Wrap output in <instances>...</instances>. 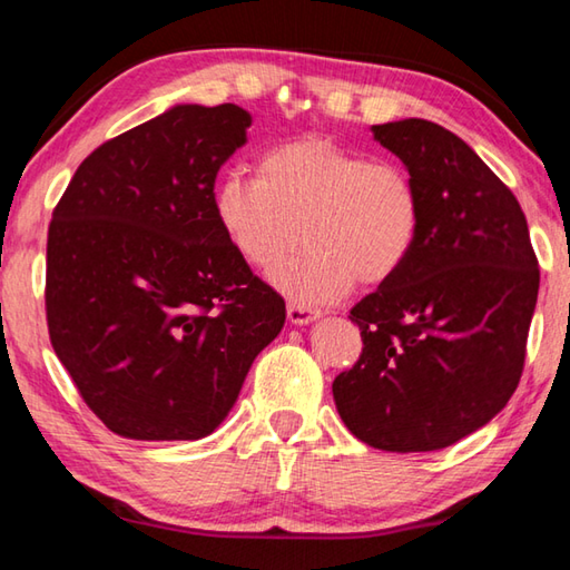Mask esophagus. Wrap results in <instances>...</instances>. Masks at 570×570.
<instances>
[{
	"label": "esophagus",
	"mask_w": 570,
	"mask_h": 570,
	"mask_svg": "<svg viewBox=\"0 0 570 570\" xmlns=\"http://www.w3.org/2000/svg\"><path fill=\"white\" fill-rule=\"evenodd\" d=\"M321 317V313L313 311V307L301 305V303H287V321L293 325H307Z\"/></svg>",
	"instance_id": "1"
}]
</instances>
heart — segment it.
<instances>
[{"mask_svg":"<svg viewBox=\"0 0 570 570\" xmlns=\"http://www.w3.org/2000/svg\"><path fill=\"white\" fill-rule=\"evenodd\" d=\"M215 215L239 255L272 269L306 237L312 249L269 279L295 301H337L357 283L381 285L411 259L423 227V197L395 163L325 137L267 149L257 175L227 173L215 187Z\"/></svg>","mask_w":570,"mask_h":570,"instance_id":"1","label":"heart"}]
</instances>
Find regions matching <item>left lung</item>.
I'll use <instances>...</instances> for the list:
<instances>
[{"label":"left lung","mask_w":570,"mask_h":570,"mask_svg":"<svg viewBox=\"0 0 570 570\" xmlns=\"http://www.w3.org/2000/svg\"><path fill=\"white\" fill-rule=\"evenodd\" d=\"M423 197L407 263L351 311L363 355L333 397L357 441L441 451L503 411L538 301V259L515 195L461 137L428 119L373 125Z\"/></svg>","instance_id":"left-lung-1"}]
</instances>
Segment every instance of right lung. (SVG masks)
<instances>
[{"label": "right lung", "mask_w": 570, "mask_h": 570, "mask_svg": "<svg viewBox=\"0 0 570 570\" xmlns=\"http://www.w3.org/2000/svg\"><path fill=\"white\" fill-rule=\"evenodd\" d=\"M253 125L237 105H175L77 167L47 237V325L109 431L199 441L233 411L285 325L215 215V177Z\"/></svg>", "instance_id": "add662e5"}]
</instances>
